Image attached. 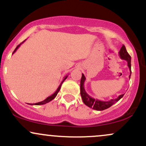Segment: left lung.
<instances>
[{"label":"left lung","mask_w":146,"mask_h":146,"mask_svg":"<svg viewBox=\"0 0 146 146\" xmlns=\"http://www.w3.org/2000/svg\"><path fill=\"white\" fill-rule=\"evenodd\" d=\"M119 55L120 58L122 60H126L128 62V66L130 69V75H129V78H130V75H131V57L128 54V53L126 51L124 45H122L121 49H120L119 52ZM85 80H86V78H85L84 75L82 74V78L81 81H80V94H81L82 99L84 104H86L87 106L89 108H93V109L96 110H104L107 108H110L111 106L115 104L117 102H118L120 99L123 98L124 94H122L119 95L118 98L116 99H113V100H110L109 101H101L99 100H95V99L93 98L90 97L88 93H86V90L84 89V84Z\"/></svg>","instance_id":"left-lung-1"}]
</instances>
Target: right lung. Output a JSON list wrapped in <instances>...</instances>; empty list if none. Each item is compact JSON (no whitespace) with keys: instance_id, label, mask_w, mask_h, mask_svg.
<instances>
[{"instance_id":"add662e5","label":"right lung","mask_w":146,"mask_h":146,"mask_svg":"<svg viewBox=\"0 0 146 146\" xmlns=\"http://www.w3.org/2000/svg\"><path fill=\"white\" fill-rule=\"evenodd\" d=\"M25 40H24V41H23V42H22V43H21V44H18V46H16V48H15V50H14V52H13V53H12V54H14V53H15V52H16V50H17V49H18V48L20 47V46H21V45L22 44H23V42H25ZM67 77H68V75H66V76H65V77H64V79H63V80H62V82H61V84H60V86H58V89H57V90H56V92H55V93H53V94H52L51 95H50V96H49V97H48V98H46V99H45V100H43V101H42V102H38V103H36V104H31V105H42V104H45L48 103V102H51V100H53V99H54V98H56V97L57 96V95H58V92H59V91H60V88H61V86H62V83L64 82V80H66V78H67Z\"/></svg>"}]
</instances>
